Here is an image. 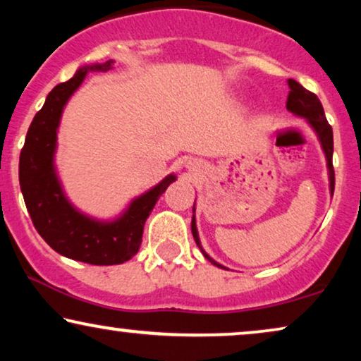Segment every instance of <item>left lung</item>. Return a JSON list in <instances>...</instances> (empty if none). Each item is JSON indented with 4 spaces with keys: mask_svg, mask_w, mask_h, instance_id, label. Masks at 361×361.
<instances>
[{
    "mask_svg": "<svg viewBox=\"0 0 361 361\" xmlns=\"http://www.w3.org/2000/svg\"><path fill=\"white\" fill-rule=\"evenodd\" d=\"M288 85L290 88V92H289V97H288V103H286V108H288V110L293 113V115L307 120L310 128H312V130L315 131V135H317L319 142H320V146H322V151L325 154V159H327L329 187H330V194L334 195L335 174H334V166H332V156H334L332 126H330L327 123V118H325L322 103H320V100L317 98V95H315V93L305 90V88L300 85L299 82L293 80V78H289ZM192 212L195 214V202H194V209H192ZM190 228H192V235H194L195 243L202 251V255H204L212 264H215L216 268L226 269L224 264L216 263L214 258H210V256L207 255V251L202 248V243H200V238H199V231H197V225H195V215H192Z\"/></svg>",
    "mask_w": 361,
    "mask_h": 361,
    "instance_id": "8db88e82",
    "label": "left lung"
}]
</instances>
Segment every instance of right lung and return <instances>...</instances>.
<instances>
[{
	"mask_svg": "<svg viewBox=\"0 0 361 361\" xmlns=\"http://www.w3.org/2000/svg\"><path fill=\"white\" fill-rule=\"evenodd\" d=\"M113 63L82 66L71 80L54 87L34 116L19 156V185L37 233L59 255L97 266L121 264L137 253L147 216L177 179L174 174L166 176L113 220L88 216L67 199L54 162L62 111L88 72H106Z\"/></svg>",
	"mask_w": 361,
	"mask_h": 361,
	"instance_id": "right-lung-1",
	"label": "right lung"
}]
</instances>
